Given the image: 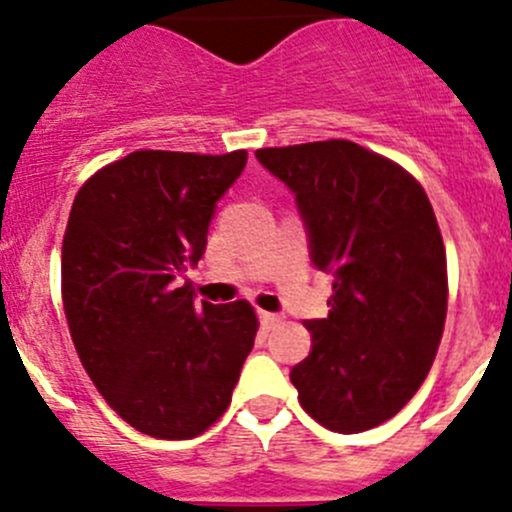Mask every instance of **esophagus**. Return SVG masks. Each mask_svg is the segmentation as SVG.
Masks as SVG:
<instances>
[{
	"mask_svg": "<svg viewBox=\"0 0 512 512\" xmlns=\"http://www.w3.org/2000/svg\"><path fill=\"white\" fill-rule=\"evenodd\" d=\"M260 323L265 328H272V326H278L280 323V315L275 313H267V310H260Z\"/></svg>",
	"mask_w": 512,
	"mask_h": 512,
	"instance_id": "34e87169",
	"label": "esophagus"
}]
</instances>
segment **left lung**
I'll list each match as a JSON object with an SVG mask.
<instances>
[{"instance_id":"8db88e82","label":"left lung","mask_w":512,"mask_h":512,"mask_svg":"<svg viewBox=\"0 0 512 512\" xmlns=\"http://www.w3.org/2000/svg\"><path fill=\"white\" fill-rule=\"evenodd\" d=\"M293 189L310 257L333 272L328 318L290 371L300 407L331 432L394 417L427 379L447 318V255L422 184L404 166L343 138L257 148Z\"/></svg>"}]
</instances>
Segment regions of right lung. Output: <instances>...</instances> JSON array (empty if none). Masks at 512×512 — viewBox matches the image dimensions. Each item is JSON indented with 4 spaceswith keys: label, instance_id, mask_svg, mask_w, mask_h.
I'll use <instances>...</instances> for the list:
<instances>
[{
    "label": "right lung",
    "instance_id": "1",
    "mask_svg": "<svg viewBox=\"0 0 512 512\" xmlns=\"http://www.w3.org/2000/svg\"><path fill=\"white\" fill-rule=\"evenodd\" d=\"M247 164L133 151L75 194L62 237V305L80 364L113 412L159 439L207 432L255 346L247 300L194 303L179 275L207 247L214 204Z\"/></svg>",
    "mask_w": 512,
    "mask_h": 512
}]
</instances>
